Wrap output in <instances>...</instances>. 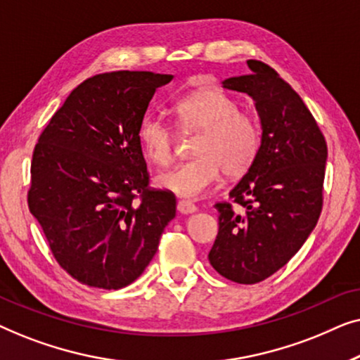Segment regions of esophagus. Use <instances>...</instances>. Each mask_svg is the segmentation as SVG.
<instances>
[{
  "mask_svg": "<svg viewBox=\"0 0 360 360\" xmlns=\"http://www.w3.org/2000/svg\"><path fill=\"white\" fill-rule=\"evenodd\" d=\"M176 210H179L181 214H190V213H195V211L198 208H196V206L191 203V201L180 200L179 203H176Z\"/></svg>",
  "mask_w": 360,
  "mask_h": 360,
  "instance_id": "obj_1",
  "label": "esophagus"
}]
</instances>
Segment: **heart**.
Masks as SVG:
<instances>
[{
	"label": "heart",
	"instance_id": "obj_1",
	"mask_svg": "<svg viewBox=\"0 0 360 360\" xmlns=\"http://www.w3.org/2000/svg\"><path fill=\"white\" fill-rule=\"evenodd\" d=\"M174 112L181 129L200 131L193 146L196 157L157 176L160 188L181 198H196L218 181L221 172L238 179L254 165L262 144L260 126L228 93L201 88L176 100ZM137 139L152 164L167 165L174 159L175 134L160 117H142Z\"/></svg>",
	"mask_w": 360,
	"mask_h": 360
}]
</instances>
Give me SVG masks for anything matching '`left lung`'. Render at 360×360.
<instances>
[{
    "label": "left lung",
    "instance_id": "obj_1",
    "mask_svg": "<svg viewBox=\"0 0 360 360\" xmlns=\"http://www.w3.org/2000/svg\"><path fill=\"white\" fill-rule=\"evenodd\" d=\"M223 82L254 98L262 144L229 201L214 205L219 231L210 264L236 283L252 285L282 269L311 234L323 210L328 146L302 98L267 63ZM241 210L236 212L233 205Z\"/></svg>",
    "mask_w": 360,
    "mask_h": 360
}]
</instances>
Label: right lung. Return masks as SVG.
I'll list each match as a JSON object with an SVG mask.
<instances>
[{
    "label": "right lung",
    "mask_w": 360,
    "mask_h": 360,
    "mask_svg": "<svg viewBox=\"0 0 360 360\" xmlns=\"http://www.w3.org/2000/svg\"><path fill=\"white\" fill-rule=\"evenodd\" d=\"M172 75L120 70L88 78L34 147L27 206L57 264L77 282H134L175 218V195L149 186L137 127Z\"/></svg>",
    "instance_id": "right-lung-1"
}]
</instances>
